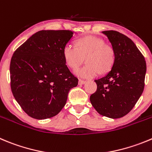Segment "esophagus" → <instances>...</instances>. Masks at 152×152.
Instances as JSON below:
<instances>
[{
  "instance_id": "esophagus-1",
  "label": "esophagus",
  "mask_w": 152,
  "mask_h": 152,
  "mask_svg": "<svg viewBox=\"0 0 152 152\" xmlns=\"http://www.w3.org/2000/svg\"><path fill=\"white\" fill-rule=\"evenodd\" d=\"M86 80H79L78 81V84L79 85H83V84H84V83H86Z\"/></svg>"
}]
</instances>
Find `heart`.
<instances>
[{
  "instance_id": "1",
  "label": "heart",
  "mask_w": 152,
  "mask_h": 152,
  "mask_svg": "<svg viewBox=\"0 0 152 152\" xmlns=\"http://www.w3.org/2000/svg\"><path fill=\"white\" fill-rule=\"evenodd\" d=\"M62 56L67 66L77 69L86 57L84 66L77 69L75 74L81 78H93L99 73L111 70L115 62L113 47L105 44L102 38L89 35L76 41V47L66 44L62 49Z\"/></svg>"
}]
</instances>
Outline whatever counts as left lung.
Returning a JSON list of instances; mask_svg holds the SVG:
<instances>
[{"label": "left lung", "instance_id": "obj_1", "mask_svg": "<svg viewBox=\"0 0 152 152\" xmlns=\"http://www.w3.org/2000/svg\"><path fill=\"white\" fill-rule=\"evenodd\" d=\"M115 53L111 70L96 80L97 90L90 102L99 114L107 118H122L134 107L144 90L146 62L131 39L116 31H104Z\"/></svg>", "mask_w": 152, "mask_h": 152}]
</instances>
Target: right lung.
<instances>
[{
	"instance_id": "1",
	"label": "right lung",
	"mask_w": 152,
	"mask_h": 152,
	"mask_svg": "<svg viewBox=\"0 0 152 152\" xmlns=\"http://www.w3.org/2000/svg\"><path fill=\"white\" fill-rule=\"evenodd\" d=\"M74 31L42 30L14 52L10 66L11 90L22 110L33 118L56 116L66 103L69 90L77 85L65 65L62 49Z\"/></svg>"
}]
</instances>
